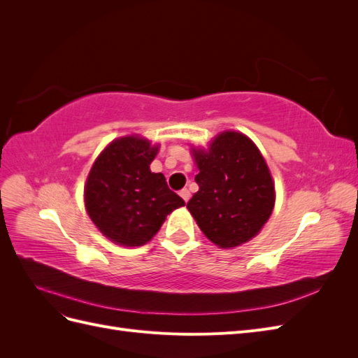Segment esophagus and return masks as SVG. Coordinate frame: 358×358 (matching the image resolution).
Here are the masks:
<instances>
[{"instance_id":"1","label":"esophagus","mask_w":358,"mask_h":358,"mask_svg":"<svg viewBox=\"0 0 358 358\" xmlns=\"http://www.w3.org/2000/svg\"><path fill=\"white\" fill-rule=\"evenodd\" d=\"M180 197L183 199V200H185V203L189 200V197H191V192H189V189L188 188H183L180 192Z\"/></svg>"}]
</instances>
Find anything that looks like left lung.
Instances as JSON below:
<instances>
[{
    "mask_svg": "<svg viewBox=\"0 0 358 358\" xmlns=\"http://www.w3.org/2000/svg\"><path fill=\"white\" fill-rule=\"evenodd\" d=\"M199 191L187 208L200 230L220 248H234L259 233L272 215L275 183L251 138L224 131L209 149H192Z\"/></svg>",
    "mask_w": 358,
    "mask_h": 358,
    "instance_id": "left-lung-1",
    "label": "left lung"
}]
</instances>
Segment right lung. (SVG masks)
Returning a JSON list of instances; mask_svg holds the SVG:
<instances>
[{
    "label": "right lung",
    "mask_w": 358,
    "mask_h": 358,
    "mask_svg": "<svg viewBox=\"0 0 358 358\" xmlns=\"http://www.w3.org/2000/svg\"><path fill=\"white\" fill-rule=\"evenodd\" d=\"M158 145L138 136L116 138L95 159L85 185V208L107 239L142 246L161 229L166 216L185 204L150 162Z\"/></svg>",
    "instance_id": "add662e5"
}]
</instances>
